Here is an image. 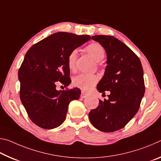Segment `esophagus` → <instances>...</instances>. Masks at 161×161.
Returning a JSON list of instances; mask_svg holds the SVG:
<instances>
[{
	"label": "esophagus",
	"instance_id": "esophagus-1",
	"mask_svg": "<svg viewBox=\"0 0 161 161\" xmlns=\"http://www.w3.org/2000/svg\"><path fill=\"white\" fill-rule=\"evenodd\" d=\"M87 96V94L85 93L84 91H81V99H84V98H85Z\"/></svg>",
	"mask_w": 161,
	"mask_h": 161
}]
</instances>
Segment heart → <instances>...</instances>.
<instances>
[{"instance_id": "1", "label": "heart", "mask_w": 161, "mask_h": 161, "mask_svg": "<svg viewBox=\"0 0 161 161\" xmlns=\"http://www.w3.org/2000/svg\"><path fill=\"white\" fill-rule=\"evenodd\" d=\"M86 51L94 58L95 61H102L105 57L104 49L99 43H92L86 47ZM77 51L73 50L69 53L67 58V65L71 71H74L76 67ZM98 78L96 75L80 74L74 77L72 80L73 85L84 91H89L97 83Z\"/></svg>"}]
</instances>
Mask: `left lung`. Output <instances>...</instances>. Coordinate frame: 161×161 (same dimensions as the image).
Returning <instances> with one entry per match:
<instances>
[{"mask_svg":"<svg viewBox=\"0 0 161 161\" xmlns=\"http://www.w3.org/2000/svg\"><path fill=\"white\" fill-rule=\"evenodd\" d=\"M107 53L104 75L97 84L102 94L109 91L108 99L99 100L91 110L92 124L103 132H114L124 128L136 115L145 93L143 70L138 56L121 40L109 35H94Z\"/></svg>","mask_w":161,"mask_h":161,"instance_id":"1","label":"left lung"}]
</instances>
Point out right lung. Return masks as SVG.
<instances>
[{"label":"right lung","mask_w":161,"mask_h":161,"mask_svg":"<svg viewBox=\"0 0 161 161\" xmlns=\"http://www.w3.org/2000/svg\"><path fill=\"white\" fill-rule=\"evenodd\" d=\"M91 37L58 32L32 45L18 71L20 97L29 118L45 129L60 126L66 119L68 106L78 99L81 91L73 88L57 90L56 81L70 84L67 58L69 53Z\"/></svg>","instance_id":"right-lung-1"}]
</instances>
